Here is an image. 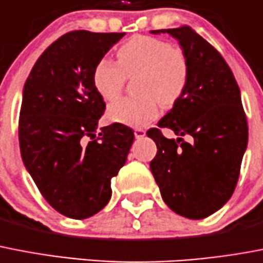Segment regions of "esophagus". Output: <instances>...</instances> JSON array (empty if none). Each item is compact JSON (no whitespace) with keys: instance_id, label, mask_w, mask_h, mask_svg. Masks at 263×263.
I'll return each instance as SVG.
<instances>
[{"instance_id":"34e87169","label":"esophagus","mask_w":263,"mask_h":263,"mask_svg":"<svg viewBox=\"0 0 263 263\" xmlns=\"http://www.w3.org/2000/svg\"><path fill=\"white\" fill-rule=\"evenodd\" d=\"M134 136H136V138H142L145 136V130L141 129V127L134 129Z\"/></svg>"}]
</instances>
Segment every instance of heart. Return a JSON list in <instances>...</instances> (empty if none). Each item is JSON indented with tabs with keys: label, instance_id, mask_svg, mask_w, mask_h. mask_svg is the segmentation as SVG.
Masks as SVG:
<instances>
[{
	"label": "heart",
	"instance_id": "1",
	"mask_svg": "<svg viewBox=\"0 0 263 263\" xmlns=\"http://www.w3.org/2000/svg\"><path fill=\"white\" fill-rule=\"evenodd\" d=\"M118 64L108 58L98 61L92 81L99 96L112 102L121 95L126 79L136 77L138 98H123L108 107L111 121L144 126L159 114V102L171 106L187 87L190 64L186 52L153 36L132 37L117 52Z\"/></svg>",
	"mask_w": 263,
	"mask_h": 263
}]
</instances>
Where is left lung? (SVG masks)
I'll list each match as a JSON object with an SVG mask.
<instances>
[{
	"instance_id": "1",
	"label": "left lung",
	"mask_w": 263,
	"mask_h": 263,
	"mask_svg": "<svg viewBox=\"0 0 263 263\" xmlns=\"http://www.w3.org/2000/svg\"><path fill=\"white\" fill-rule=\"evenodd\" d=\"M160 32L179 42L190 74L182 96L157 123L178 138H165L156 127L146 132L157 146L149 165L167 206L199 220L224 206L236 187L249 141L247 119L238 83L221 54L187 25L152 31Z\"/></svg>"
}]
</instances>
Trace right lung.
Returning <instances> with one entry per match:
<instances>
[{"label":"right lung","mask_w":263,"mask_h":263,"mask_svg":"<svg viewBox=\"0 0 263 263\" xmlns=\"http://www.w3.org/2000/svg\"><path fill=\"white\" fill-rule=\"evenodd\" d=\"M125 33L72 31L46 48L23 89L18 142L23 163L57 212L83 220L111 198V179L126 163L133 130L112 123L96 134L106 103L92 74Z\"/></svg>","instance_id":"obj_1"}]
</instances>
